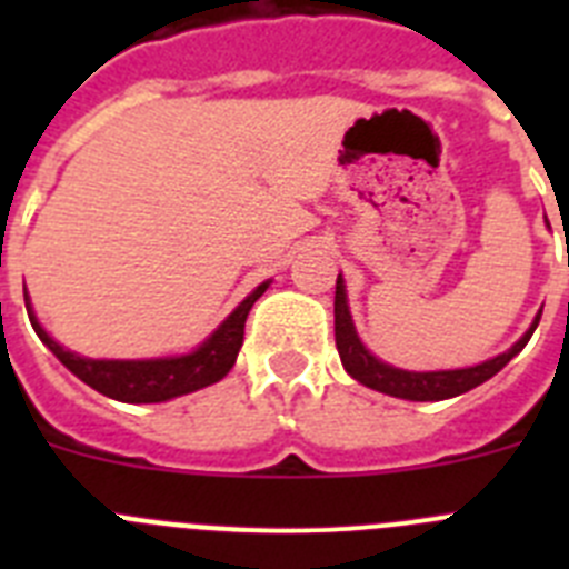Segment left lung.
Segmentation results:
<instances>
[{"label": "left lung", "mask_w": 569, "mask_h": 569, "mask_svg": "<svg viewBox=\"0 0 569 569\" xmlns=\"http://www.w3.org/2000/svg\"><path fill=\"white\" fill-rule=\"evenodd\" d=\"M569 261V256H567ZM333 316H336V347H339L341 365L356 381H361L370 390H379V393L396 396V399L407 401H441L453 399V396L467 393L472 387L485 385L487 379L499 373L501 367L519 356L525 350V345L530 341L532 330L539 328L541 313L536 316V321L530 325L525 336H521L516 345L507 350V353L496 356V359H487L476 367H461V370H433V373H416V370H399L393 365H385L381 359H376L365 345H361L359 333L353 328V316L347 308V290L345 279H336V301H333Z\"/></svg>", "instance_id": "obj_1"}]
</instances>
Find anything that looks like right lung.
<instances>
[{
    "mask_svg": "<svg viewBox=\"0 0 569 569\" xmlns=\"http://www.w3.org/2000/svg\"><path fill=\"white\" fill-rule=\"evenodd\" d=\"M270 281H261L259 288L241 301L239 308L228 319L196 347L188 356H168V359H142V361H122V359H84L73 350H64L59 341L50 339L42 325L33 316L30 299L24 293V308H28L30 325L37 330L39 339L48 345V350L68 367L70 373L99 390L102 396L128 405H153V401H168L176 396L193 393L202 387L216 385L230 373L236 365L239 347L244 341V321H248L250 308L256 305Z\"/></svg>",
    "mask_w": 569,
    "mask_h": 569,
    "instance_id": "add662e5",
    "label": "right lung"
}]
</instances>
